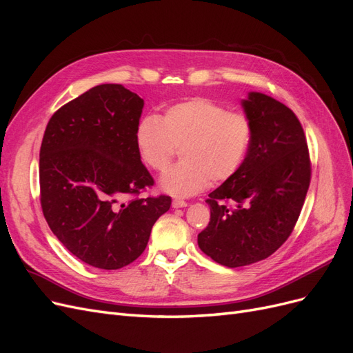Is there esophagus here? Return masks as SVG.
<instances>
[{"instance_id":"esophagus-1","label":"esophagus","mask_w":353,"mask_h":353,"mask_svg":"<svg viewBox=\"0 0 353 353\" xmlns=\"http://www.w3.org/2000/svg\"><path fill=\"white\" fill-rule=\"evenodd\" d=\"M187 206H188V203H187V201H184V200L175 199V200L172 201V208H174V209H179V208H187Z\"/></svg>"}]
</instances>
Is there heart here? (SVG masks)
Segmentation results:
<instances>
[{"label": "heart", "mask_w": 353, "mask_h": 353, "mask_svg": "<svg viewBox=\"0 0 353 353\" xmlns=\"http://www.w3.org/2000/svg\"><path fill=\"white\" fill-rule=\"evenodd\" d=\"M135 148L141 162L162 172L181 147L179 163L160 178V188L176 197L205 190L212 179L223 183L236 175L253 140L250 117L206 97L169 105L162 116L145 114L135 126Z\"/></svg>", "instance_id": "heart-1"}]
</instances>
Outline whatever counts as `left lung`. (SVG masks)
I'll list each match as a JSON object with an SVG mask.
<instances>
[{
  "mask_svg": "<svg viewBox=\"0 0 353 353\" xmlns=\"http://www.w3.org/2000/svg\"><path fill=\"white\" fill-rule=\"evenodd\" d=\"M244 113L253 140L244 165L212 191L209 225L197 243L203 253L228 268L259 262L290 236L311 183V160L296 114L262 92H249Z\"/></svg>",
  "mask_w": 353,
  "mask_h": 353,
  "instance_id": "1",
  "label": "left lung"
}]
</instances>
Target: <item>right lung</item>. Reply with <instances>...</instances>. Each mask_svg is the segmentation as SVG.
Returning <instances> with one entry per match:
<instances>
[{
  "mask_svg": "<svg viewBox=\"0 0 353 353\" xmlns=\"http://www.w3.org/2000/svg\"><path fill=\"white\" fill-rule=\"evenodd\" d=\"M143 108L144 100L122 85H97L52 114L42 138V213L72 254L100 270L134 262L172 201H123L154 184L134 140Z\"/></svg>",
  "mask_w": 353,
  "mask_h": 353,
  "instance_id": "1",
  "label": "right lung"
}]
</instances>
